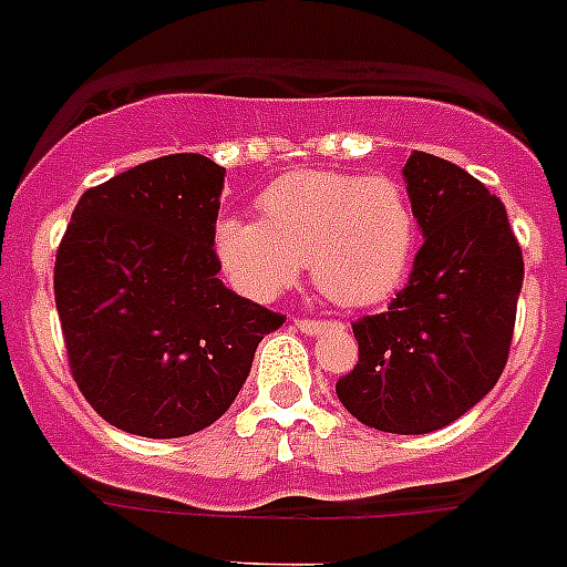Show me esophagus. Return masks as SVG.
Returning <instances> with one entry per match:
<instances>
[{
	"mask_svg": "<svg viewBox=\"0 0 567 567\" xmlns=\"http://www.w3.org/2000/svg\"><path fill=\"white\" fill-rule=\"evenodd\" d=\"M329 327H334L332 320H312V318H295V329L303 334H320L327 332Z\"/></svg>",
	"mask_w": 567,
	"mask_h": 567,
	"instance_id": "esophagus-1",
	"label": "esophagus"
}]
</instances>
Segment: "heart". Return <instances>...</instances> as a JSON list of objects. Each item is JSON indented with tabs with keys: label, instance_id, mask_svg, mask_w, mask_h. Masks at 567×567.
Listing matches in <instances>:
<instances>
[{
	"label": "heart",
	"instance_id": "obj_1",
	"mask_svg": "<svg viewBox=\"0 0 567 567\" xmlns=\"http://www.w3.org/2000/svg\"><path fill=\"white\" fill-rule=\"evenodd\" d=\"M260 221L227 215L213 252L240 295L272 300L309 260L315 287L338 307H372L400 289L417 252V215L383 175L300 169L258 198Z\"/></svg>",
	"mask_w": 567,
	"mask_h": 567
}]
</instances>
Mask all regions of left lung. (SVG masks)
<instances>
[{
  "mask_svg": "<svg viewBox=\"0 0 567 567\" xmlns=\"http://www.w3.org/2000/svg\"><path fill=\"white\" fill-rule=\"evenodd\" d=\"M403 175L425 240L389 309L352 323L358 365L334 392L372 429L429 434L503 374L525 267L503 202L483 182L420 150Z\"/></svg>",
  "mask_w": 567,
  "mask_h": 567,
  "instance_id": "1",
  "label": "left lung"
}]
</instances>
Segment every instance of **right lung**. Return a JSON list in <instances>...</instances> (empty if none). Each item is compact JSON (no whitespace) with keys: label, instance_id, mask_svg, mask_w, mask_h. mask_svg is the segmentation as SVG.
I'll return each instance as SVG.
<instances>
[{"label":"right lung","instance_id":"1","mask_svg":"<svg viewBox=\"0 0 567 567\" xmlns=\"http://www.w3.org/2000/svg\"><path fill=\"white\" fill-rule=\"evenodd\" d=\"M224 173L207 155L144 162L79 198L53 267L70 372L110 425L202 432L233 405L284 315L218 278Z\"/></svg>","mask_w":567,"mask_h":567}]
</instances>
